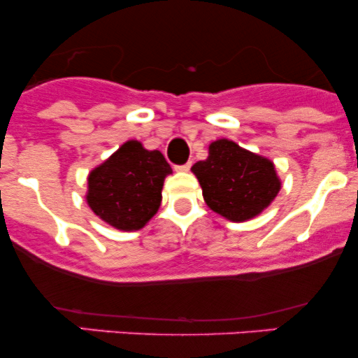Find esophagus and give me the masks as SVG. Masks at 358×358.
I'll use <instances>...</instances> for the list:
<instances>
[{
  "mask_svg": "<svg viewBox=\"0 0 358 358\" xmlns=\"http://www.w3.org/2000/svg\"><path fill=\"white\" fill-rule=\"evenodd\" d=\"M190 166H192V163L188 162V163H185V165L175 166V170H176V171H188V170H190Z\"/></svg>",
  "mask_w": 358,
  "mask_h": 358,
  "instance_id": "esophagus-1",
  "label": "esophagus"
}]
</instances>
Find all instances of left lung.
I'll return each mask as SVG.
<instances>
[{"instance_id":"left-lung-1","label":"left lung","mask_w":358,"mask_h":358,"mask_svg":"<svg viewBox=\"0 0 358 358\" xmlns=\"http://www.w3.org/2000/svg\"><path fill=\"white\" fill-rule=\"evenodd\" d=\"M192 171L202 187L205 203L232 222L259 215L281 190L273 162L231 139L213 141L208 158L196 162Z\"/></svg>"}]
</instances>
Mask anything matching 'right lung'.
<instances>
[{
  "instance_id": "add662e5",
  "label": "right lung",
  "mask_w": 358,
  "mask_h": 358,
  "mask_svg": "<svg viewBox=\"0 0 358 358\" xmlns=\"http://www.w3.org/2000/svg\"><path fill=\"white\" fill-rule=\"evenodd\" d=\"M170 173L171 166L158 150H145L131 139L90 171L85 200L113 227L139 231L158 212L163 182Z\"/></svg>"
}]
</instances>
